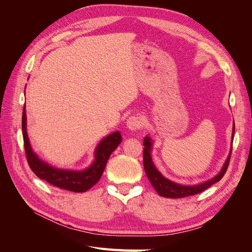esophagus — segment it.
<instances>
[{
  "label": "esophagus",
  "instance_id": "1",
  "mask_svg": "<svg viewBox=\"0 0 252 252\" xmlns=\"http://www.w3.org/2000/svg\"><path fill=\"white\" fill-rule=\"evenodd\" d=\"M144 125V120L141 117H129L126 121V126L129 130H136Z\"/></svg>",
  "mask_w": 252,
  "mask_h": 252
}]
</instances>
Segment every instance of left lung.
Returning a JSON list of instances; mask_svg holds the SVG:
<instances>
[{
	"instance_id": "1",
	"label": "left lung",
	"mask_w": 252,
	"mask_h": 252,
	"mask_svg": "<svg viewBox=\"0 0 252 252\" xmlns=\"http://www.w3.org/2000/svg\"><path fill=\"white\" fill-rule=\"evenodd\" d=\"M233 135H234V122H233V127H232V139H233ZM143 145L145 146L144 154H143L144 169L147 174V178L150 181L151 185L156 189V191L159 195L164 197H169V199H180V197L194 195L204 191V190H206L211 185L216 184L217 182H219L224 177V174L228 168V165H229L230 156L232 151V144H231V149H230L229 155H228V158H226L222 169H220V171L216 175V177H213L212 179L200 183V184H196V185H181V184H178V183L172 182L167 178H165L164 175L157 169V167L155 166L154 162H152V158H151L152 140L149 135L145 136Z\"/></svg>"
}]
</instances>
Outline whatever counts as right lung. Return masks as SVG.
Returning <instances> with one entry per match:
<instances>
[{"label": "right lung", "instance_id": "obj_1", "mask_svg": "<svg viewBox=\"0 0 252 252\" xmlns=\"http://www.w3.org/2000/svg\"><path fill=\"white\" fill-rule=\"evenodd\" d=\"M26 123L27 118L26 109L24 106L22 116V130L27 162L30 168L35 173L37 178L48 182L49 184L53 186L69 190V191L73 192H85L96 184L102 177L106 164H107V161L110 155L112 154V151L122 142L120 131L112 132L97 144L94 150V159L88 168L84 170L60 169L44 162L32 150L27 134Z\"/></svg>", "mask_w": 252, "mask_h": 252}]
</instances>
